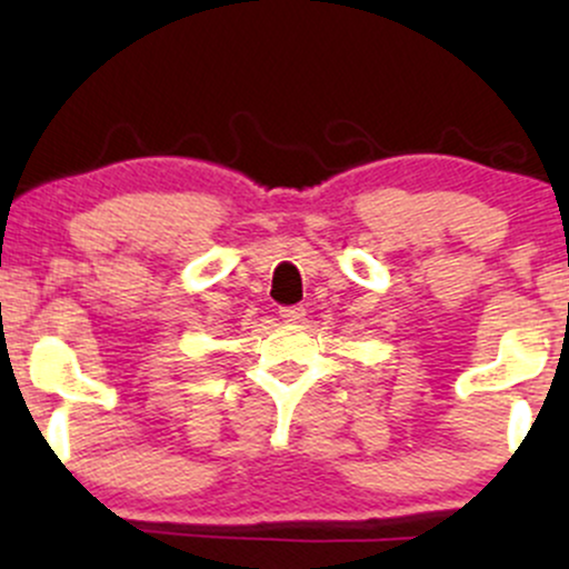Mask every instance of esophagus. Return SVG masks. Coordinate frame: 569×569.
<instances>
[{
    "label": "esophagus",
    "instance_id": "esophagus-1",
    "mask_svg": "<svg viewBox=\"0 0 569 569\" xmlns=\"http://www.w3.org/2000/svg\"><path fill=\"white\" fill-rule=\"evenodd\" d=\"M280 318L289 323H297L305 318V307L302 305H289V307H280Z\"/></svg>",
    "mask_w": 569,
    "mask_h": 569
}]
</instances>
